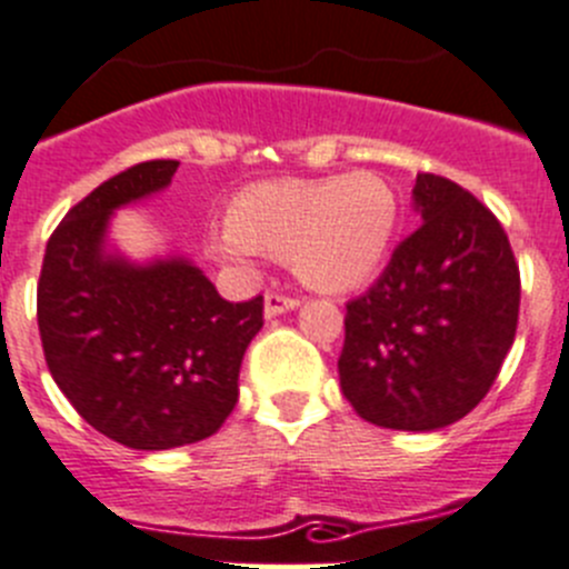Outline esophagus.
<instances>
[{"mask_svg":"<svg viewBox=\"0 0 569 569\" xmlns=\"http://www.w3.org/2000/svg\"><path fill=\"white\" fill-rule=\"evenodd\" d=\"M299 305H301V299H296V296L268 293L264 296V316H268V319H273V316H281V312L296 310Z\"/></svg>","mask_w":569,"mask_h":569,"instance_id":"34e87169","label":"esophagus"}]
</instances>
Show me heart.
Wrapping results in <instances>:
<instances>
[{"instance_id": "heart-1", "label": "heart", "mask_w": 569, "mask_h": 569, "mask_svg": "<svg viewBox=\"0 0 569 569\" xmlns=\"http://www.w3.org/2000/svg\"><path fill=\"white\" fill-rule=\"evenodd\" d=\"M228 222L211 239V250L226 262H250L262 250L290 259L307 288L347 293L383 268L400 206L383 177L356 171L250 186L233 200Z\"/></svg>"}]
</instances>
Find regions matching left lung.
Here are the masks:
<instances>
[{
  "mask_svg": "<svg viewBox=\"0 0 569 569\" xmlns=\"http://www.w3.org/2000/svg\"><path fill=\"white\" fill-rule=\"evenodd\" d=\"M423 226L395 248L372 288L347 301L341 392L375 426L435 431L493 387L519 321L508 233L471 191L417 174Z\"/></svg>",
  "mask_w": 569,
  "mask_h": 569,
  "instance_id": "obj_1",
  "label": "left lung"
}]
</instances>
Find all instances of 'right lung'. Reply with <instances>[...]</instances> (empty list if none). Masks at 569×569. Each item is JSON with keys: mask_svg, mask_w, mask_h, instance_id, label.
Wrapping results in <instances>:
<instances>
[{"mask_svg": "<svg viewBox=\"0 0 569 569\" xmlns=\"http://www.w3.org/2000/svg\"><path fill=\"white\" fill-rule=\"evenodd\" d=\"M177 160L109 177L67 211L44 250L36 316L44 361L72 409L109 440L166 451L211 437L239 400L262 296L226 301L189 259L107 253L109 217L163 191Z\"/></svg>", "mask_w": 569, "mask_h": 569, "instance_id": "1", "label": "right lung"}]
</instances>
